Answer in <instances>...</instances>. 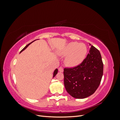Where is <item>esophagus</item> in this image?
<instances>
[{
  "instance_id": "obj_1",
  "label": "esophagus",
  "mask_w": 120,
  "mask_h": 120,
  "mask_svg": "<svg viewBox=\"0 0 120 120\" xmlns=\"http://www.w3.org/2000/svg\"><path fill=\"white\" fill-rule=\"evenodd\" d=\"M59 71L60 72H63L64 71V68L62 67H60L59 68Z\"/></svg>"
}]
</instances>
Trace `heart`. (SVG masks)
Returning a JSON list of instances; mask_svg holds the SVG:
<instances>
[{
	"label": "heart",
	"mask_w": 120,
	"mask_h": 120,
	"mask_svg": "<svg viewBox=\"0 0 120 120\" xmlns=\"http://www.w3.org/2000/svg\"><path fill=\"white\" fill-rule=\"evenodd\" d=\"M88 49L85 44L77 42L69 43L64 48L62 54L67 56L65 63L69 67L73 68L79 66L86 57Z\"/></svg>",
	"instance_id": "heart-1"
}]
</instances>
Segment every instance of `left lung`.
<instances>
[{"instance_id":"1","label":"left lung","mask_w":120,"mask_h":120,"mask_svg":"<svg viewBox=\"0 0 120 120\" xmlns=\"http://www.w3.org/2000/svg\"><path fill=\"white\" fill-rule=\"evenodd\" d=\"M91 45L89 53L79 66L64 68V85L67 92L76 99H84L95 92L103 75V63L99 50Z\"/></svg>"}]
</instances>
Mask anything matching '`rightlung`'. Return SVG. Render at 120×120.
<instances>
[{"mask_svg": "<svg viewBox=\"0 0 120 120\" xmlns=\"http://www.w3.org/2000/svg\"><path fill=\"white\" fill-rule=\"evenodd\" d=\"M34 41H32V42H34ZM32 42H30V43H28V44L27 45H26V46H25V47H24V48L22 49V50H21V51H20V52H22V51H23V50H24V49H26L27 48V47L28 46V45H30L31 44V43ZM57 71H58V70H57V68H56V70H54V72H53V78H54V77H55V76H56V75L57 74Z\"/></svg>", "mask_w": 120, "mask_h": 120, "instance_id": "1", "label": "right lung"}]
</instances>
